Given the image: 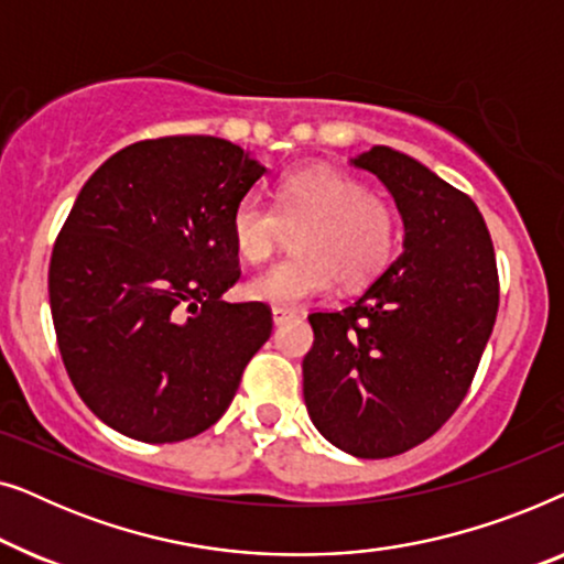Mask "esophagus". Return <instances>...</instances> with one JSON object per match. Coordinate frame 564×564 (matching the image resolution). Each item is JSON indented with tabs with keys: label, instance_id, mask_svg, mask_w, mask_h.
I'll return each mask as SVG.
<instances>
[{
	"label": "esophagus",
	"instance_id": "esophagus-1",
	"mask_svg": "<svg viewBox=\"0 0 564 564\" xmlns=\"http://www.w3.org/2000/svg\"><path fill=\"white\" fill-rule=\"evenodd\" d=\"M292 318H295V313L284 311V307H274V311H272L274 326H282V323H288V321H292Z\"/></svg>",
	"mask_w": 564,
	"mask_h": 564
}]
</instances>
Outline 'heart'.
Listing matches in <instances>:
<instances>
[{
    "label": "heart",
    "instance_id": "heart-1",
    "mask_svg": "<svg viewBox=\"0 0 564 564\" xmlns=\"http://www.w3.org/2000/svg\"><path fill=\"white\" fill-rule=\"evenodd\" d=\"M282 226H300L292 249L246 282V295L274 307H297L334 282L357 288L388 264L398 241V218L365 184L330 166L290 172L276 189V207L257 192L238 199L230 215L236 251L261 264L272 257Z\"/></svg>",
    "mask_w": 564,
    "mask_h": 564
}]
</instances>
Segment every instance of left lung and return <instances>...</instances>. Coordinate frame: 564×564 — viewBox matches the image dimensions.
I'll use <instances>...</instances> for the list:
<instances>
[{
    "instance_id": "8db88e82",
    "label": "left lung",
    "mask_w": 564,
    "mask_h": 564,
    "mask_svg": "<svg viewBox=\"0 0 564 564\" xmlns=\"http://www.w3.org/2000/svg\"><path fill=\"white\" fill-rule=\"evenodd\" d=\"M390 192L403 251L349 307L307 315L303 398L313 426L361 459L426 442L465 400L498 313V272L477 205L390 145L349 159Z\"/></svg>"
}]
</instances>
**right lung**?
<instances>
[{
	"mask_svg": "<svg viewBox=\"0 0 564 564\" xmlns=\"http://www.w3.org/2000/svg\"><path fill=\"white\" fill-rule=\"evenodd\" d=\"M264 174L223 138L169 135L118 151L76 197L48 269L53 328L79 398L122 436L203 434L272 334L264 303L223 300L241 276L230 215Z\"/></svg>",
	"mask_w": 564,
	"mask_h": 564,
	"instance_id": "obj_1",
	"label": "right lung"
}]
</instances>
